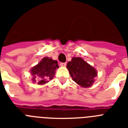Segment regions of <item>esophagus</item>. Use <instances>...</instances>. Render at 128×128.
I'll return each mask as SVG.
<instances>
[{
	"mask_svg": "<svg viewBox=\"0 0 128 128\" xmlns=\"http://www.w3.org/2000/svg\"><path fill=\"white\" fill-rule=\"evenodd\" d=\"M60 65L61 66H62V67H65V66H66V62H61L60 64Z\"/></svg>",
	"mask_w": 128,
	"mask_h": 128,
	"instance_id": "esophagus-1",
	"label": "esophagus"
}]
</instances>
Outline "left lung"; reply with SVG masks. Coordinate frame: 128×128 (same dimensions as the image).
Returning <instances> with one entry per match:
<instances>
[{"label": "left lung", "mask_w": 128, "mask_h": 128, "mask_svg": "<svg viewBox=\"0 0 128 128\" xmlns=\"http://www.w3.org/2000/svg\"><path fill=\"white\" fill-rule=\"evenodd\" d=\"M67 68L77 84L83 88H89L94 83V78L97 76L96 70L84 59L74 57L67 64Z\"/></svg>", "instance_id": "1"}]
</instances>
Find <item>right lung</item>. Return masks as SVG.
I'll use <instances>...</instances> for the list:
<instances>
[{"label":"right lung","instance_id":"1","mask_svg":"<svg viewBox=\"0 0 128 128\" xmlns=\"http://www.w3.org/2000/svg\"><path fill=\"white\" fill-rule=\"evenodd\" d=\"M58 68L56 60L51 58L44 57L37 65L32 68L31 74L34 76L32 80L38 85H43L51 80L54 76L55 70Z\"/></svg>","mask_w":128,"mask_h":128}]
</instances>
